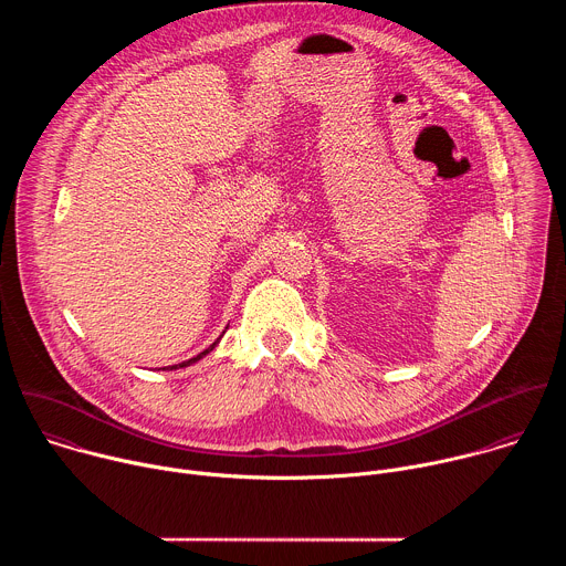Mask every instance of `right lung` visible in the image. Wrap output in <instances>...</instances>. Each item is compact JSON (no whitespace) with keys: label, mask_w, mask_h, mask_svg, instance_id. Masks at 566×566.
Listing matches in <instances>:
<instances>
[{"label":"right lung","mask_w":566,"mask_h":566,"mask_svg":"<svg viewBox=\"0 0 566 566\" xmlns=\"http://www.w3.org/2000/svg\"><path fill=\"white\" fill-rule=\"evenodd\" d=\"M214 345H217V343H212V345H210V347H208V349H206V352H201V354H199V356H197V358H192V360H186V363H181V365H172V367H175V369H177V367H188V365H190V363H195V360H199V358H203V356H206V354H208V352H212V349H214Z\"/></svg>","instance_id":"1"}]
</instances>
